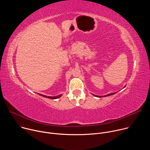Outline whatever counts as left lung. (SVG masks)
Returning a JSON list of instances; mask_svg holds the SVG:
<instances>
[{"label":"left lung","mask_w":150,"mask_h":150,"mask_svg":"<svg viewBox=\"0 0 150 150\" xmlns=\"http://www.w3.org/2000/svg\"><path fill=\"white\" fill-rule=\"evenodd\" d=\"M115 94V93H110V94H108V95H106V96H96V95H94V96H96V97H107V96H111V95H113V94Z\"/></svg>","instance_id":"1"}]
</instances>
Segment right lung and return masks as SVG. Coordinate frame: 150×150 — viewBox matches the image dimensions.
I'll return each instance as SVG.
<instances>
[{
	"instance_id": "add662e5",
	"label": "right lung",
	"mask_w": 150,
	"mask_h": 150,
	"mask_svg": "<svg viewBox=\"0 0 150 150\" xmlns=\"http://www.w3.org/2000/svg\"><path fill=\"white\" fill-rule=\"evenodd\" d=\"M39 95H40V96H42V97H46V98H50V99H57V98H59V97H60L62 96V95H61V94H60V95H59V96H55V97L46 96H45V95H42V94H39Z\"/></svg>"
}]
</instances>
